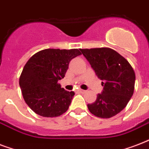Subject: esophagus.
Segmentation results:
<instances>
[{
	"label": "esophagus",
	"mask_w": 149,
	"mask_h": 149,
	"mask_svg": "<svg viewBox=\"0 0 149 149\" xmlns=\"http://www.w3.org/2000/svg\"><path fill=\"white\" fill-rule=\"evenodd\" d=\"M77 91H78L79 93H85L86 92V91H84V90H81V89H79Z\"/></svg>",
	"instance_id": "esophagus-1"
}]
</instances>
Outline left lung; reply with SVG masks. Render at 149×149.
<instances>
[{
	"label": "left lung",
	"mask_w": 149,
	"mask_h": 149,
	"mask_svg": "<svg viewBox=\"0 0 149 149\" xmlns=\"http://www.w3.org/2000/svg\"><path fill=\"white\" fill-rule=\"evenodd\" d=\"M80 51L104 86L95 102L87 104L89 111L98 118L115 116L127 106L134 93L135 73L133 68L126 58L110 48Z\"/></svg>",
	"instance_id": "left-lung-1"
}]
</instances>
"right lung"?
<instances>
[{"instance_id":"right-lung-1","label":"right lung","mask_w":149,"mask_h":149,"mask_svg":"<svg viewBox=\"0 0 149 149\" xmlns=\"http://www.w3.org/2000/svg\"><path fill=\"white\" fill-rule=\"evenodd\" d=\"M79 55L77 49H47L29 58L20 76L19 85L24 101L35 113L53 118L67 111L75 93L61 88L58 82L65 77L70 61Z\"/></svg>"}]
</instances>
